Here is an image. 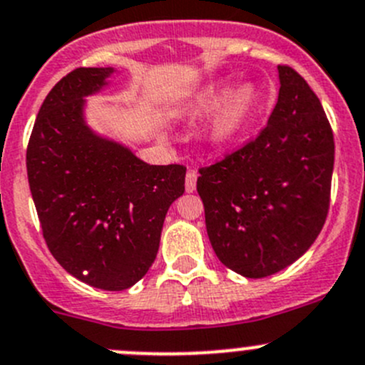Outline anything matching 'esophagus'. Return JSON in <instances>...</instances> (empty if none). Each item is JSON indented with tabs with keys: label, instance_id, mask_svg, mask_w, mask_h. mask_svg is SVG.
<instances>
[{
	"label": "esophagus",
	"instance_id": "34e87169",
	"mask_svg": "<svg viewBox=\"0 0 365 365\" xmlns=\"http://www.w3.org/2000/svg\"><path fill=\"white\" fill-rule=\"evenodd\" d=\"M197 170H193V168H190V170L186 172V191L187 193H193L195 190H197Z\"/></svg>",
	"mask_w": 365,
	"mask_h": 365
}]
</instances>
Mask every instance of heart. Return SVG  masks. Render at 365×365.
I'll use <instances>...</instances> for the list:
<instances>
[{
    "label": "heart",
    "mask_w": 365,
    "mask_h": 365,
    "mask_svg": "<svg viewBox=\"0 0 365 365\" xmlns=\"http://www.w3.org/2000/svg\"><path fill=\"white\" fill-rule=\"evenodd\" d=\"M230 86L227 83H216V85L205 88L197 101L193 103L191 113H205L218 106L223 99L229 96ZM255 106V93L250 86H241L237 88L229 99L223 103L218 113L211 120L207 129V135L211 143L215 145H227L240 138L241 133L247 128L248 120L252 117V111Z\"/></svg>",
    "instance_id": "obj_1"
}]
</instances>
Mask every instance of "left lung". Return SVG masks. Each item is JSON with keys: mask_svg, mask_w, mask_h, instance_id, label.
<instances>
[{"mask_svg": "<svg viewBox=\"0 0 365 365\" xmlns=\"http://www.w3.org/2000/svg\"><path fill=\"white\" fill-rule=\"evenodd\" d=\"M279 101L254 140L200 168L197 191L216 257L247 279L293 264L321 232L330 207L334 133L323 106L289 65Z\"/></svg>", "mask_w": 365, "mask_h": 365, "instance_id": "1", "label": "left lung"}]
</instances>
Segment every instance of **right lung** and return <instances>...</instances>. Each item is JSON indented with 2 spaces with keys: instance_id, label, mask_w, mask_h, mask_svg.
<instances>
[{
  "instance_id": "obj_1",
  "label": "right lung",
  "mask_w": 365,
  "mask_h": 365,
  "mask_svg": "<svg viewBox=\"0 0 365 365\" xmlns=\"http://www.w3.org/2000/svg\"><path fill=\"white\" fill-rule=\"evenodd\" d=\"M111 74V67H79L53 86L28 142L26 168L53 257L88 286L122 291L153 266L168 207L184 193L186 167L147 165L93 135L83 97Z\"/></svg>"
}]
</instances>
